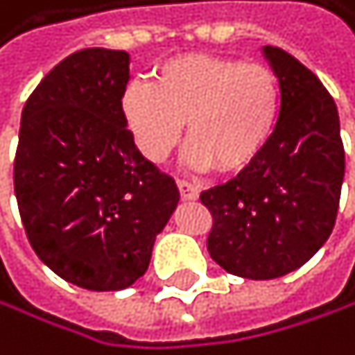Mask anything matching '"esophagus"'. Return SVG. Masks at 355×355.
<instances>
[{"label":"esophagus","mask_w":355,"mask_h":355,"mask_svg":"<svg viewBox=\"0 0 355 355\" xmlns=\"http://www.w3.org/2000/svg\"><path fill=\"white\" fill-rule=\"evenodd\" d=\"M176 185H179V192H181V198H183V200H196V198H198V187H196L194 183H189V181H179Z\"/></svg>","instance_id":"esophagus-1"}]
</instances>
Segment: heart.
Instances as JSON below:
<instances>
[{
  "label": "heart",
  "instance_id": "heart-1",
  "mask_svg": "<svg viewBox=\"0 0 355 355\" xmlns=\"http://www.w3.org/2000/svg\"><path fill=\"white\" fill-rule=\"evenodd\" d=\"M119 111L146 159H166L185 122L194 168L238 172L259 157L277 128L282 85L259 62L185 54L161 62L153 85L130 83Z\"/></svg>",
  "mask_w": 355,
  "mask_h": 355
}]
</instances>
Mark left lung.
<instances>
[{
	"label": "left lung",
	"mask_w": 355,
	"mask_h": 355,
	"mask_svg": "<svg viewBox=\"0 0 355 355\" xmlns=\"http://www.w3.org/2000/svg\"><path fill=\"white\" fill-rule=\"evenodd\" d=\"M264 56L282 85L277 128L238 176L200 194L214 218L211 259L244 279L284 277L321 249L336 223L345 176L334 98L284 49L266 45Z\"/></svg>",
	"instance_id": "8db88e82"
}]
</instances>
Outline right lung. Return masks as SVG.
Instances as JSON below:
<instances>
[{"label":"right lung","mask_w":355,"mask_h":355,"mask_svg":"<svg viewBox=\"0 0 355 355\" xmlns=\"http://www.w3.org/2000/svg\"><path fill=\"white\" fill-rule=\"evenodd\" d=\"M130 56L89 47L49 71L21 113L15 194L34 253L65 282L124 290L148 270L179 205L172 176L144 159L119 102Z\"/></svg>","instance_id":"obj_1"}]
</instances>
